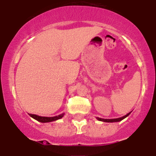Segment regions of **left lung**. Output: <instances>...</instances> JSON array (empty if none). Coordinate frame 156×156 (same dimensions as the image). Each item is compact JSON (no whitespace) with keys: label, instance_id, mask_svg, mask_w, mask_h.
I'll return each instance as SVG.
<instances>
[{"label":"left lung","instance_id":"left-lung-1","mask_svg":"<svg viewBox=\"0 0 156 156\" xmlns=\"http://www.w3.org/2000/svg\"><path fill=\"white\" fill-rule=\"evenodd\" d=\"M130 112L127 113L126 115L123 116V117L122 118H119V119H100V118H97V120L99 121H101V122H120V121L123 120L124 119H125V118L127 117V116L129 115L130 114Z\"/></svg>","mask_w":156,"mask_h":156}]
</instances>
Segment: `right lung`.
Segmentation results:
<instances>
[{
    "instance_id": "right-lung-1",
    "label": "right lung",
    "mask_w": 156,
    "mask_h": 156,
    "mask_svg": "<svg viewBox=\"0 0 156 156\" xmlns=\"http://www.w3.org/2000/svg\"><path fill=\"white\" fill-rule=\"evenodd\" d=\"M29 115L31 116V118H33L34 119L37 120V122H42V123H46V122H54V121L58 120V119H62L64 115V113L59 115L54 116V117H44V116H39V115H34V114H29Z\"/></svg>"
}]
</instances>
